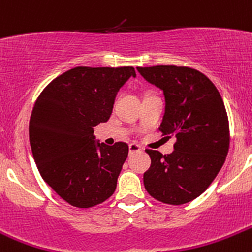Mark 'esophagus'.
I'll return each instance as SVG.
<instances>
[{"mask_svg": "<svg viewBox=\"0 0 252 252\" xmlns=\"http://www.w3.org/2000/svg\"><path fill=\"white\" fill-rule=\"evenodd\" d=\"M139 151H141V146L138 145V144L135 143H131L129 144V154H134V153H139Z\"/></svg>", "mask_w": 252, "mask_h": 252, "instance_id": "34e87169", "label": "esophagus"}]
</instances>
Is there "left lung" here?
Returning a JSON list of instances; mask_svg holds the SVG:
<instances>
[{
    "instance_id": "left-lung-1",
    "label": "left lung",
    "mask_w": 252,
    "mask_h": 252,
    "mask_svg": "<svg viewBox=\"0 0 252 252\" xmlns=\"http://www.w3.org/2000/svg\"><path fill=\"white\" fill-rule=\"evenodd\" d=\"M138 71L163 91L160 130L177 139L172 154L146 149L151 165L144 173L145 189L162 203H188L206 191L225 162L230 133L223 98L213 82L192 67L158 65Z\"/></svg>"
}]
</instances>
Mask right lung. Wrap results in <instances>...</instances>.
Instances as JSON below:
<instances>
[{
    "mask_svg": "<svg viewBox=\"0 0 252 252\" xmlns=\"http://www.w3.org/2000/svg\"><path fill=\"white\" fill-rule=\"evenodd\" d=\"M135 75L133 66H77L54 79L34 103V161L43 180L71 206L91 208L116 191L128 144L96 143L94 126L108 121L117 92Z\"/></svg>",
    "mask_w": 252,
    "mask_h": 252,
    "instance_id": "obj_1",
    "label": "right lung"
}]
</instances>
